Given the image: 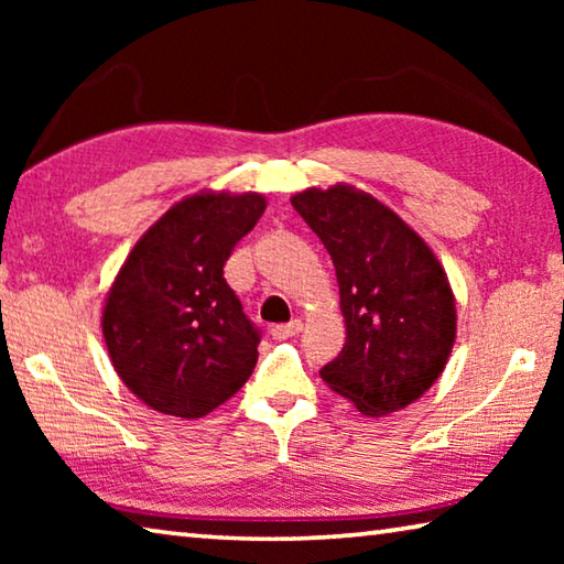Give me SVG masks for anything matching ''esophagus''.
I'll return each instance as SVG.
<instances>
[{
	"mask_svg": "<svg viewBox=\"0 0 564 564\" xmlns=\"http://www.w3.org/2000/svg\"><path fill=\"white\" fill-rule=\"evenodd\" d=\"M303 330V323L299 318H293L291 323H281V326H273L271 328V336L275 340H285V338H293L299 336V333Z\"/></svg>",
	"mask_w": 564,
	"mask_h": 564,
	"instance_id": "esophagus-1",
	"label": "esophagus"
}]
</instances>
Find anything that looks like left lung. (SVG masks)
Instances as JSON below:
<instances>
[{"mask_svg":"<svg viewBox=\"0 0 564 564\" xmlns=\"http://www.w3.org/2000/svg\"><path fill=\"white\" fill-rule=\"evenodd\" d=\"M291 204L330 253L346 321V346L323 366V383L368 417L415 403L455 346V293L443 263L368 191L305 188Z\"/></svg>","mask_w":564,"mask_h":564,"instance_id":"8db88e82","label":"left lung"}]
</instances>
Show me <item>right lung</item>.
<instances>
[{
  "mask_svg": "<svg viewBox=\"0 0 564 564\" xmlns=\"http://www.w3.org/2000/svg\"><path fill=\"white\" fill-rule=\"evenodd\" d=\"M263 212L256 191L184 196L133 243L109 285L101 308L109 360L156 413L204 417L253 373L259 330L224 265Z\"/></svg>",
  "mask_w": 564,
  "mask_h": 564,
  "instance_id": "right-lung-1",
  "label": "right lung"
}]
</instances>
